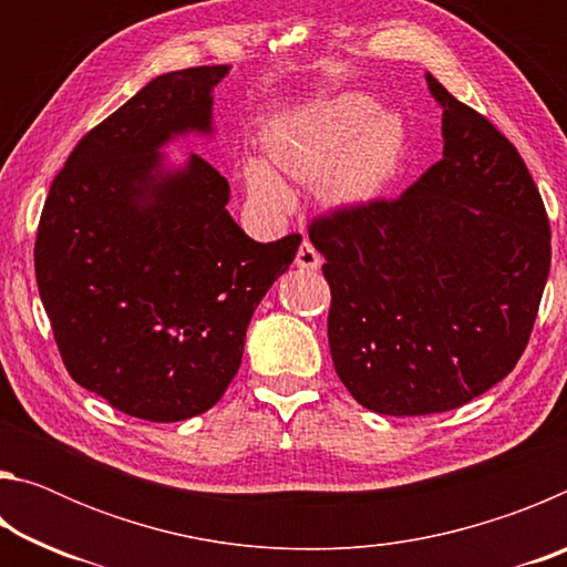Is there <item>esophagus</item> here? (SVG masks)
Instances as JSON below:
<instances>
[{
	"label": "esophagus",
	"mask_w": 567,
	"mask_h": 567,
	"mask_svg": "<svg viewBox=\"0 0 567 567\" xmlns=\"http://www.w3.org/2000/svg\"><path fill=\"white\" fill-rule=\"evenodd\" d=\"M295 265L300 267V270H310V272H315V270H320L322 257H320L318 249H315V247L305 239V243L300 245V249H297V255H295Z\"/></svg>",
	"instance_id": "34e87169"
}]
</instances>
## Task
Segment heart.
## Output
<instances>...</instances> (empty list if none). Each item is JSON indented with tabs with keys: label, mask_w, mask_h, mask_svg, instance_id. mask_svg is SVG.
Wrapping results in <instances>:
<instances>
[{
	"label": "heart",
	"mask_w": 567,
	"mask_h": 567,
	"mask_svg": "<svg viewBox=\"0 0 567 567\" xmlns=\"http://www.w3.org/2000/svg\"><path fill=\"white\" fill-rule=\"evenodd\" d=\"M402 150V124L395 114L375 112L360 94L315 102L290 114L267 134V157L295 182L322 179L332 203L364 199L385 185ZM249 195L272 209L290 205L285 182L265 159L245 167Z\"/></svg>",
	"instance_id": "b5f03b06"
}]
</instances>
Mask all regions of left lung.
I'll list each match as a JSON object with an SVG mask.
<instances>
[{
    "label": "left lung",
    "mask_w": 567,
    "mask_h": 567,
    "mask_svg": "<svg viewBox=\"0 0 567 567\" xmlns=\"http://www.w3.org/2000/svg\"><path fill=\"white\" fill-rule=\"evenodd\" d=\"M443 159L395 199L310 223L330 285L334 370L362 408L465 405L520 360L550 272V225L520 152L433 74Z\"/></svg>",
    "instance_id": "8db88e82"
}]
</instances>
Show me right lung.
Wrapping results in <instances>:
<instances>
[{"instance_id":"obj_1","label":"right lung","mask_w":567,"mask_h":567,"mask_svg":"<svg viewBox=\"0 0 567 567\" xmlns=\"http://www.w3.org/2000/svg\"><path fill=\"white\" fill-rule=\"evenodd\" d=\"M227 70L155 76L84 134L37 227V285L66 372L140 420H187L225 395L252 312L302 243L249 239L225 207L227 179L199 155L162 169L172 137L213 132Z\"/></svg>"}]
</instances>
